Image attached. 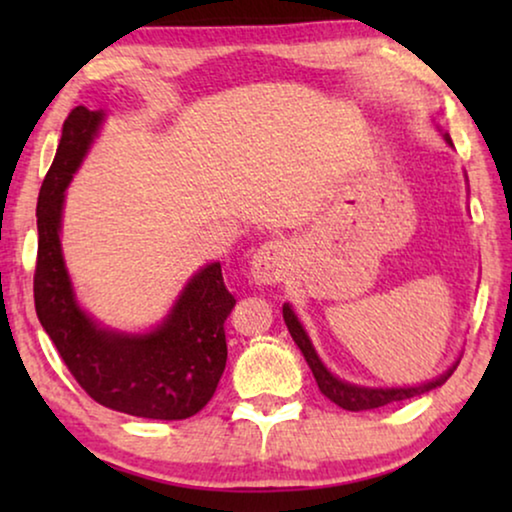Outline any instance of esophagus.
<instances>
[{
    "label": "esophagus",
    "mask_w": 512,
    "mask_h": 512,
    "mask_svg": "<svg viewBox=\"0 0 512 512\" xmlns=\"http://www.w3.org/2000/svg\"><path fill=\"white\" fill-rule=\"evenodd\" d=\"M289 265V247L284 242H265L251 258V279L256 284H277L286 277Z\"/></svg>",
    "instance_id": "1"
}]
</instances>
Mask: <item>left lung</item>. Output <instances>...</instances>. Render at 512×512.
Listing matches in <instances>:
<instances>
[{"instance_id":"obj_1","label":"left lung","mask_w":512,"mask_h":512,"mask_svg":"<svg viewBox=\"0 0 512 512\" xmlns=\"http://www.w3.org/2000/svg\"><path fill=\"white\" fill-rule=\"evenodd\" d=\"M447 144H452V139L445 135ZM282 314H284V321L286 326H289V333L291 338L296 340V345L300 347V352H303L307 366L312 368V375L314 380H317L321 394L326 398H331L335 405H340L342 410H352V412H361V410H375V408H382V405H389V403H396V401H405V398H415V396H422L426 391L440 387V384L447 382V377L454 373L452 370H447L445 375H440L438 380L433 382H426V384H419V387H408V389H366V387H354V384H347L338 380V377H333L328 373L324 363L319 361L317 352H314L310 338H307V333L303 331V326H300V321L296 319V314L289 305L282 307Z\"/></svg>"}]
</instances>
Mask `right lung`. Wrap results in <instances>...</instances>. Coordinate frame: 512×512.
Segmentation results:
<instances>
[{"mask_svg":"<svg viewBox=\"0 0 512 512\" xmlns=\"http://www.w3.org/2000/svg\"><path fill=\"white\" fill-rule=\"evenodd\" d=\"M102 111L74 107L62 123L58 153L37 202L34 268L37 317L81 389L104 408L146 419H186L209 403L226 368V328L235 307L221 263L202 268L165 324L149 335L102 331L76 305L60 251L65 188L86 156Z\"/></svg>","mask_w":512,"mask_h":512,"instance_id":"obj_1","label":"right lung"}]
</instances>
